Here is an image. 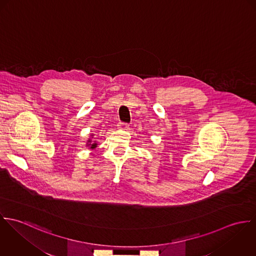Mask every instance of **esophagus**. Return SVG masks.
<instances>
[{"label":"esophagus","instance_id":"obj_1","mask_svg":"<svg viewBox=\"0 0 256 256\" xmlns=\"http://www.w3.org/2000/svg\"><path fill=\"white\" fill-rule=\"evenodd\" d=\"M118 126L120 130H126L128 128V124H124V122H120V124H118Z\"/></svg>","mask_w":256,"mask_h":256}]
</instances>
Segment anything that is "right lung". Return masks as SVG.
<instances>
[{
  "instance_id": "add662e5",
  "label": "right lung",
  "mask_w": 256,
  "mask_h": 256,
  "mask_svg": "<svg viewBox=\"0 0 256 256\" xmlns=\"http://www.w3.org/2000/svg\"><path fill=\"white\" fill-rule=\"evenodd\" d=\"M98 143L96 140H94V134H90L89 138L87 140V143H86V147H88V149H95L97 147Z\"/></svg>"
}]
</instances>
